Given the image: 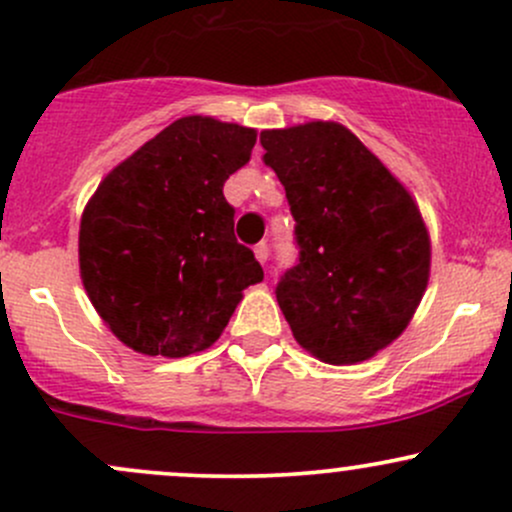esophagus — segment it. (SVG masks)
I'll list each match as a JSON object with an SVG mask.
<instances>
[{"label":"esophagus","instance_id":"obj_1","mask_svg":"<svg viewBox=\"0 0 512 512\" xmlns=\"http://www.w3.org/2000/svg\"><path fill=\"white\" fill-rule=\"evenodd\" d=\"M255 257H257V262L262 264H267V260H269V248H267V243H260V245H255Z\"/></svg>","mask_w":512,"mask_h":512}]
</instances>
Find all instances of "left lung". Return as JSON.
<instances>
[{
    "label": "left lung",
    "mask_w": 512,
    "mask_h": 512,
    "mask_svg": "<svg viewBox=\"0 0 512 512\" xmlns=\"http://www.w3.org/2000/svg\"><path fill=\"white\" fill-rule=\"evenodd\" d=\"M286 190L301 257L276 286L293 337L332 366L407 330L431 274L419 204L349 127L313 120L260 134Z\"/></svg>",
    "instance_id": "8db88e82"
}]
</instances>
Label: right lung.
<instances>
[{"label": "right lung", "instance_id": "obj_1", "mask_svg": "<svg viewBox=\"0 0 512 512\" xmlns=\"http://www.w3.org/2000/svg\"><path fill=\"white\" fill-rule=\"evenodd\" d=\"M257 132L207 115L175 120L110 170L79 226V272L110 332L144 356L209 349L264 272L233 236L223 182Z\"/></svg>", "mask_w": 512, "mask_h": 512}]
</instances>
